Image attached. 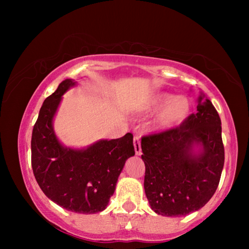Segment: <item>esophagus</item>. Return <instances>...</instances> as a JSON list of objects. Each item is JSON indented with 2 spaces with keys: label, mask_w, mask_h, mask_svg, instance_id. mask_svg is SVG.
Here are the masks:
<instances>
[{
  "label": "esophagus",
  "mask_w": 249,
  "mask_h": 249,
  "mask_svg": "<svg viewBox=\"0 0 249 249\" xmlns=\"http://www.w3.org/2000/svg\"><path fill=\"white\" fill-rule=\"evenodd\" d=\"M134 148H135V154L137 156L142 155V147H141V140L138 136L134 137Z\"/></svg>",
  "instance_id": "obj_1"
}]
</instances>
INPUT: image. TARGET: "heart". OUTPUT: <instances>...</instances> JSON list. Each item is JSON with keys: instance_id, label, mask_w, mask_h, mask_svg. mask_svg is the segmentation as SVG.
<instances>
[{"instance_id": "obj_1", "label": "heart", "mask_w": 249, "mask_h": 249, "mask_svg": "<svg viewBox=\"0 0 249 249\" xmlns=\"http://www.w3.org/2000/svg\"><path fill=\"white\" fill-rule=\"evenodd\" d=\"M158 113L153 123L158 132H165L180 125L190 115L191 101L187 96H176L168 92H157L151 94L142 105V111Z\"/></svg>"}]
</instances>
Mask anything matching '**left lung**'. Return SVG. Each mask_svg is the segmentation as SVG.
<instances>
[{"instance_id": "8db88e82", "label": "left lung", "mask_w": 249, "mask_h": 249, "mask_svg": "<svg viewBox=\"0 0 249 249\" xmlns=\"http://www.w3.org/2000/svg\"><path fill=\"white\" fill-rule=\"evenodd\" d=\"M197 112L179 127L142 138L144 188L151 210L162 216H183L208 203L224 166L218 113L204 95Z\"/></svg>"}]
</instances>
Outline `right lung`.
Wrapping results in <instances>:
<instances>
[{
    "mask_svg": "<svg viewBox=\"0 0 249 249\" xmlns=\"http://www.w3.org/2000/svg\"><path fill=\"white\" fill-rule=\"evenodd\" d=\"M77 86L66 79L41 105L32 134V167L45 196L71 212L94 214L105 210L119 176L135 155L133 135L100 140L84 148L62 145L53 129V117L64 95Z\"/></svg>",
    "mask_w": 249,
    "mask_h": 249,
    "instance_id": "right-lung-1",
    "label": "right lung"
}]
</instances>
